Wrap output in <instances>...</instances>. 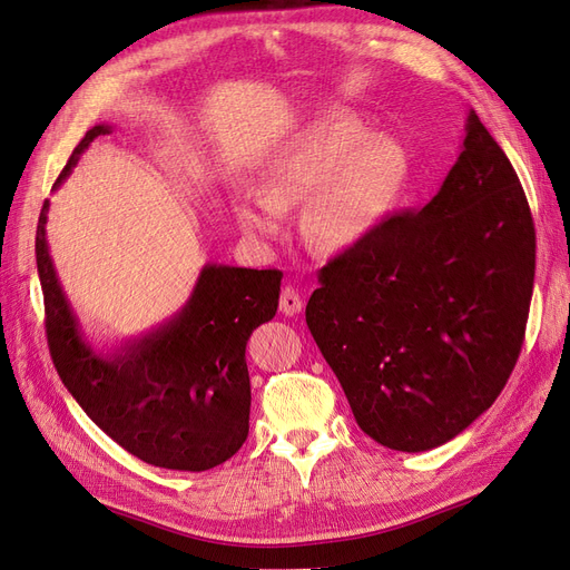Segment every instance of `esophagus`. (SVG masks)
Segmentation results:
<instances>
[{
	"mask_svg": "<svg viewBox=\"0 0 570 570\" xmlns=\"http://www.w3.org/2000/svg\"><path fill=\"white\" fill-rule=\"evenodd\" d=\"M279 309H282V315H286V317L298 315V312L303 309V298L298 296L296 288H293V286H284V288H282Z\"/></svg>",
	"mask_w": 570,
	"mask_h": 570,
	"instance_id": "34e87169",
	"label": "esophagus"
}]
</instances>
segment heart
I'll list each match as a JSON object with an SVG mask.
<instances>
[{"mask_svg": "<svg viewBox=\"0 0 570 570\" xmlns=\"http://www.w3.org/2000/svg\"><path fill=\"white\" fill-rule=\"evenodd\" d=\"M410 179V156L397 139L372 135L355 118L317 120L288 135L265 160L258 194L238 200L246 232L274 234L284 210L305 208V229L326 250L374 236L393 215Z\"/></svg>", "mask_w": 570, "mask_h": 570, "instance_id": "b5f03b06", "label": "heart"}]
</instances>
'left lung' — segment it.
<instances>
[{"label":"left lung","instance_id":"8db88e82","mask_svg":"<svg viewBox=\"0 0 570 570\" xmlns=\"http://www.w3.org/2000/svg\"><path fill=\"white\" fill-rule=\"evenodd\" d=\"M443 187L320 269L305 322L376 443L424 452L469 429L519 360L535 225L475 111Z\"/></svg>","mask_w":570,"mask_h":570}]
</instances>
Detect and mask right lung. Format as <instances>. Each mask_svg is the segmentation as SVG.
I'll return each instance as SVG.
<instances>
[{"label": "right lung", "mask_w": 570, "mask_h": 570, "mask_svg": "<svg viewBox=\"0 0 570 570\" xmlns=\"http://www.w3.org/2000/svg\"><path fill=\"white\" fill-rule=\"evenodd\" d=\"M108 132L111 125L91 127L53 189L87 146ZM47 213L49 200L40 213L35 253L49 353L68 393L106 435L146 464L206 471L227 462L248 438L246 343L253 328L277 315L284 274L208 263L173 320L116 351H97L53 267Z\"/></svg>", "instance_id": "add662e5"}]
</instances>
